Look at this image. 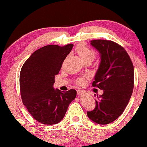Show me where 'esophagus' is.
Instances as JSON below:
<instances>
[{
	"mask_svg": "<svg viewBox=\"0 0 147 147\" xmlns=\"http://www.w3.org/2000/svg\"><path fill=\"white\" fill-rule=\"evenodd\" d=\"M84 92H85V91H84V90H78L77 91V95H83V94L84 93Z\"/></svg>",
	"mask_w": 147,
	"mask_h": 147,
	"instance_id": "34e87169",
	"label": "esophagus"
}]
</instances>
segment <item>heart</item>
Segmentation results:
<instances>
[{"mask_svg":"<svg viewBox=\"0 0 147 147\" xmlns=\"http://www.w3.org/2000/svg\"><path fill=\"white\" fill-rule=\"evenodd\" d=\"M76 51H77L79 57L82 58V59L84 61H86L88 60L92 61L95 57V51L90 48H88L85 44L79 45L77 47V48H76ZM85 81L86 79L84 78H79L77 81V83L79 84V85H82L85 82Z\"/></svg>","mask_w":147,"mask_h":147,"instance_id":"heart-1","label":"heart"}]
</instances>
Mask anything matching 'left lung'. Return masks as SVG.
I'll return each instance as SVG.
<instances>
[{
	"label": "left lung",
	"mask_w": 147,
	"mask_h": 147,
	"mask_svg": "<svg viewBox=\"0 0 147 147\" xmlns=\"http://www.w3.org/2000/svg\"><path fill=\"white\" fill-rule=\"evenodd\" d=\"M90 45L100 55L92 86L104 93L97 95L95 109L87 115L92 122L108 124L122 115L129 102L134 85L133 65L126 50L113 41L93 40Z\"/></svg>",
	"instance_id": "obj_1"
}]
</instances>
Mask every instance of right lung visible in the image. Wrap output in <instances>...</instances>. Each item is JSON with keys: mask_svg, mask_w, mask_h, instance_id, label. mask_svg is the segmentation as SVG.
Masks as SVG:
<instances>
[{"mask_svg": "<svg viewBox=\"0 0 147 147\" xmlns=\"http://www.w3.org/2000/svg\"><path fill=\"white\" fill-rule=\"evenodd\" d=\"M73 44L48 45L33 52L22 67L20 90L23 103L38 122L55 124L63 119L69 104L75 99L73 89H55V75L72 50Z\"/></svg>", "mask_w": 147, "mask_h": 147, "instance_id": "right-lung-1", "label": "right lung"}]
</instances>
